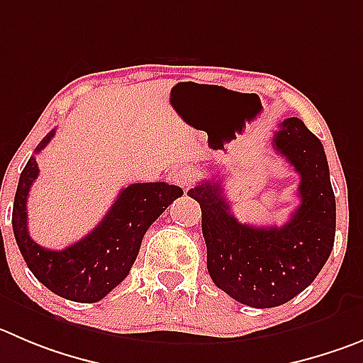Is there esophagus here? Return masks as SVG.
<instances>
[{
  "label": "esophagus",
  "instance_id": "esophagus-1",
  "mask_svg": "<svg viewBox=\"0 0 363 363\" xmlns=\"http://www.w3.org/2000/svg\"><path fill=\"white\" fill-rule=\"evenodd\" d=\"M193 179H195V172H193V168H189V166H181V168L172 172L170 175V181L174 182L175 186L184 189V191H188V189L191 188Z\"/></svg>",
  "mask_w": 363,
  "mask_h": 363
}]
</instances>
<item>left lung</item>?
<instances>
[{"mask_svg":"<svg viewBox=\"0 0 363 363\" xmlns=\"http://www.w3.org/2000/svg\"><path fill=\"white\" fill-rule=\"evenodd\" d=\"M272 145L301 175V204L281 228L236 220L222 182L202 181L188 191L201 204L208 272L220 290L252 308H274L310 286L335 242V193L319 138L299 118H286Z\"/></svg>","mask_w":363,"mask_h":363,"instance_id":"1","label":"left lung"}]
</instances>
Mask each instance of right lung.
<instances>
[{"mask_svg":"<svg viewBox=\"0 0 363 363\" xmlns=\"http://www.w3.org/2000/svg\"><path fill=\"white\" fill-rule=\"evenodd\" d=\"M55 135V128L37 145L39 154ZM39 175L35 157H30L19 177L12 209L16 242L33 276L48 290L74 303H98L128 276L140 252L141 240L152 223L175 199L179 186L166 182H138L123 188L96 228L62 250L44 249L28 235L26 201Z\"/></svg>","mask_w":363,"mask_h":363,"instance_id":"right-lung-1","label":"right lung"}]
</instances>
